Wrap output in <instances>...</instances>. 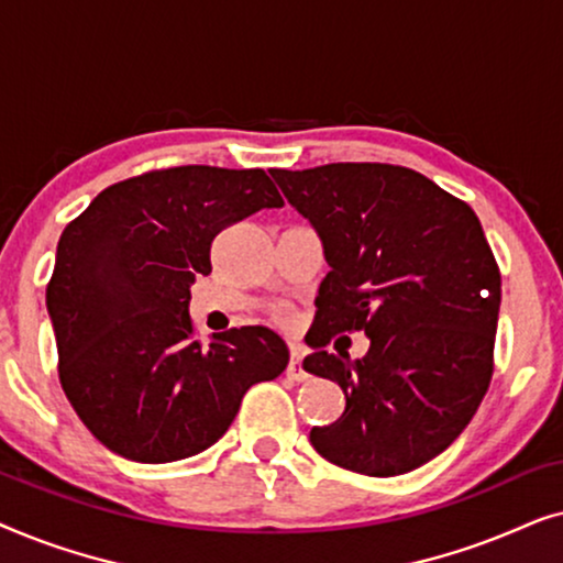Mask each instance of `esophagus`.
<instances>
[{
  "label": "esophagus",
  "mask_w": 563,
  "mask_h": 563,
  "mask_svg": "<svg viewBox=\"0 0 563 563\" xmlns=\"http://www.w3.org/2000/svg\"><path fill=\"white\" fill-rule=\"evenodd\" d=\"M287 376H289V379H295V382H305L307 379V372H305V366H302V356H299V351H291L289 366H287Z\"/></svg>",
  "instance_id": "obj_1"
}]
</instances>
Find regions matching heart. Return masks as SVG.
<instances>
[{
    "label": "heart",
    "instance_id": "1",
    "mask_svg": "<svg viewBox=\"0 0 563 563\" xmlns=\"http://www.w3.org/2000/svg\"><path fill=\"white\" fill-rule=\"evenodd\" d=\"M274 314H276V320H279V322H289V312L284 310V307H276Z\"/></svg>",
    "mask_w": 563,
    "mask_h": 563
}]
</instances>
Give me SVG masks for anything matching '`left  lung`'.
I'll list each match as a JSON object with an SVG mask.
<instances>
[{
    "label": "left lung",
    "instance_id": "left-lung-1",
    "mask_svg": "<svg viewBox=\"0 0 563 563\" xmlns=\"http://www.w3.org/2000/svg\"><path fill=\"white\" fill-rule=\"evenodd\" d=\"M312 222L330 272L314 299L305 372L341 384L345 410L312 428L330 464L397 476L456 441L487 395L503 276L464 199L412 168L325 164L272 168ZM364 329V360L335 357V334Z\"/></svg>",
    "mask_w": 563,
    "mask_h": 563
}]
</instances>
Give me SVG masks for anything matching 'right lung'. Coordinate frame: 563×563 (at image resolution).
I'll return each instance as SVG.
<instances>
[{
  "label": "right lung",
  "mask_w": 563,
  "mask_h": 563,
  "mask_svg": "<svg viewBox=\"0 0 563 563\" xmlns=\"http://www.w3.org/2000/svg\"><path fill=\"white\" fill-rule=\"evenodd\" d=\"M284 199L264 168L174 166L118 181L60 233L45 287L68 402L122 459L168 464L218 443L245 391L289 364L264 325L199 343L189 287L222 228Z\"/></svg>",
  "instance_id": "add662e5"
}]
</instances>
